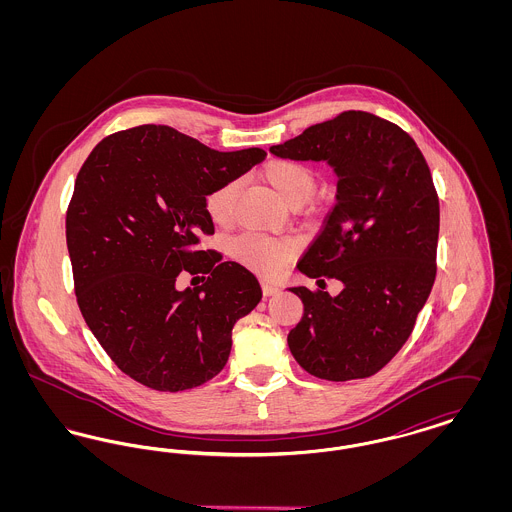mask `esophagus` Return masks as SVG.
Returning <instances> with one entry per match:
<instances>
[{
  "label": "esophagus",
  "instance_id": "34e87169",
  "mask_svg": "<svg viewBox=\"0 0 512 512\" xmlns=\"http://www.w3.org/2000/svg\"><path fill=\"white\" fill-rule=\"evenodd\" d=\"M261 286H263V293H265V295H274V293L280 292L278 284H272V282H268V280H263Z\"/></svg>",
  "mask_w": 512,
  "mask_h": 512
}]
</instances>
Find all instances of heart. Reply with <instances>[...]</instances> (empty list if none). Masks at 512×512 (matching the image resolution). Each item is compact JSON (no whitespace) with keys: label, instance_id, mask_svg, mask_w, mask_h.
<instances>
[{"label":"heart","instance_id":"heart-1","mask_svg":"<svg viewBox=\"0 0 512 512\" xmlns=\"http://www.w3.org/2000/svg\"><path fill=\"white\" fill-rule=\"evenodd\" d=\"M265 180L278 197L290 205H303L317 190V174L299 161H272L265 167ZM238 182L230 180L205 197V209L217 224L232 219ZM299 249L293 236H270L261 232H245L232 242V255L238 263L263 276H276Z\"/></svg>","mask_w":512,"mask_h":512}]
</instances>
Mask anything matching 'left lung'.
Listing matches in <instances>:
<instances>
[{"mask_svg": "<svg viewBox=\"0 0 512 512\" xmlns=\"http://www.w3.org/2000/svg\"><path fill=\"white\" fill-rule=\"evenodd\" d=\"M270 153L326 161L338 176L336 205L297 263L320 290L290 288L303 301L290 351L322 380L368 378L409 340L436 280L439 199L428 163L405 130L365 111L309 126ZM324 277L344 284L336 298Z\"/></svg>", "mask_w": 512, "mask_h": 512, "instance_id": "1", "label": "left lung"}]
</instances>
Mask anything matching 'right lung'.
<instances>
[{"label": "right lung", "instance_id": "1", "mask_svg": "<svg viewBox=\"0 0 512 512\" xmlns=\"http://www.w3.org/2000/svg\"><path fill=\"white\" fill-rule=\"evenodd\" d=\"M265 157L259 147L217 151L144 124L103 138L84 161L67 209L74 292L88 328L132 380L190 390L226 365L236 320L263 292L247 268L195 245L215 232L205 197ZM182 269L207 273L206 284L178 293Z\"/></svg>", "mask_w": 512, "mask_h": 512}]
</instances>
